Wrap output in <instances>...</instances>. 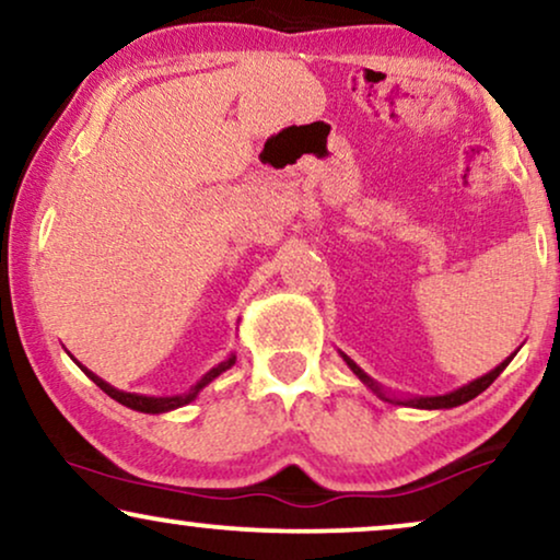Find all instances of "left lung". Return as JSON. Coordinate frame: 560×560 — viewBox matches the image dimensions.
<instances>
[{"label": "left lung", "mask_w": 560, "mask_h": 560, "mask_svg": "<svg viewBox=\"0 0 560 560\" xmlns=\"http://www.w3.org/2000/svg\"><path fill=\"white\" fill-rule=\"evenodd\" d=\"M343 357V362L349 364V370L357 374L359 380L364 382L366 387H370V390L377 395V398H382V400H387V402H395V406H410V408H423V410H442V408H457V406H463V402H468V400H472L476 398V395H480L486 390L488 385H491L493 380L499 377L501 372L506 370L509 366V362H512V359L516 357V351L512 353V357H506L504 362H501L499 366H493L491 372H486L483 377H478V380H472V382H468V385H463V387H457V390H452V393H444V395H421V398H395V395H390L385 390V387L380 385V382H374L370 374H366L362 366H359L357 362H353V359H349L346 357L343 351H338Z\"/></svg>", "instance_id": "left-lung-1"}]
</instances>
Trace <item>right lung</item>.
Returning <instances> with one entry per match:
<instances>
[{
	"instance_id": "obj_1",
	"label": "right lung",
	"mask_w": 560,
	"mask_h": 560,
	"mask_svg": "<svg viewBox=\"0 0 560 560\" xmlns=\"http://www.w3.org/2000/svg\"><path fill=\"white\" fill-rule=\"evenodd\" d=\"M69 357H72V353H69ZM74 359V357H72ZM235 353H230L228 359H224V362H219L217 366H211V370L203 374L201 380L196 382L194 387H190L188 393H183V395H165V398H154V395H139V393H124V390H118V387H113V385H108V382L105 380H101L97 377L95 372H90L88 366H82L80 362H77V366H80V370L88 374V377L95 382L97 387H101V390L105 393V395H110L113 400H118L121 402V406H126V408H131V410H139V413H167V410H175V408H180V406H188L190 400H196V395L203 390V387L209 385L211 380H217L219 374L222 372H228L232 364H235Z\"/></svg>"
}]
</instances>
